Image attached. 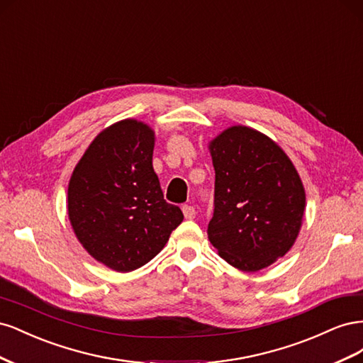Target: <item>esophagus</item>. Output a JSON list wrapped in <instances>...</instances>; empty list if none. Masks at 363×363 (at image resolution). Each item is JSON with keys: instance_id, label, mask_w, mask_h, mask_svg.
Instances as JSON below:
<instances>
[{"instance_id": "obj_1", "label": "esophagus", "mask_w": 363, "mask_h": 363, "mask_svg": "<svg viewBox=\"0 0 363 363\" xmlns=\"http://www.w3.org/2000/svg\"><path fill=\"white\" fill-rule=\"evenodd\" d=\"M182 211H183V215H184V218L186 219H194L195 218V207H192V206H189V204H184L183 207H182Z\"/></svg>"}]
</instances>
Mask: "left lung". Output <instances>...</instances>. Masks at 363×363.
<instances>
[{
	"label": "left lung",
	"mask_w": 363,
	"mask_h": 363,
	"mask_svg": "<svg viewBox=\"0 0 363 363\" xmlns=\"http://www.w3.org/2000/svg\"><path fill=\"white\" fill-rule=\"evenodd\" d=\"M208 151L215 168L208 240L240 271L268 268L300 233L306 192L298 172L277 142L245 125L221 131Z\"/></svg>",
	"instance_id": "1"
}]
</instances>
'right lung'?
<instances>
[{"mask_svg":"<svg viewBox=\"0 0 363 363\" xmlns=\"http://www.w3.org/2000/svg\"><path fill=\"white\" fill-rule=\"evenodd\" d=\"M156 135L128 118L108 125L87 147L68 184V216L79 242L107 268L130 272L167 245L183 221L163 200L152 169Z\"/></svg>","mask_w":363,"mask_h":363,"instance_id":"right-lung-1","label":"right lung"}]
</instances>
